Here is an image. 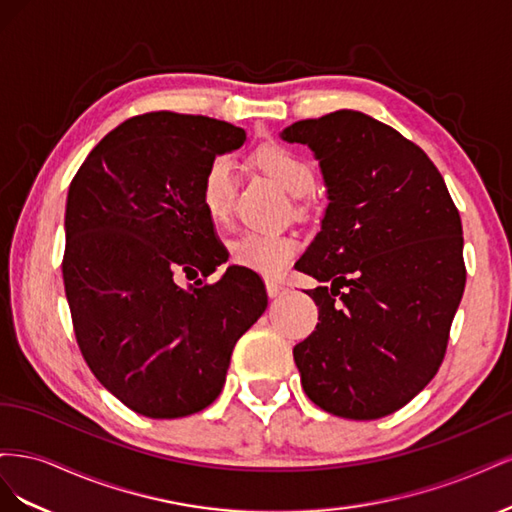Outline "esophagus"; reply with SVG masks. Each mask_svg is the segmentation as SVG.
Segmentation results:
<instances>
[{
  "label": "esophagus",
  "mask_w": 512,
  "mask_h": 512,
  "mask_svg": "<svg viewBox=\"0 0 512 512\" xmlns=\"http://www.w3.org/2000/svg\"><path fill=\"white\" fill-rule=\"evenodd\" d=\"M284 290H286V286H284L282 282H277V280H267V294H269L271 299L280 297V294H284Z\"/></svg>",
  "instance_id": "34e87169"
}]
</instances>
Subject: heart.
<instances>
[{"mask_svg":"<svg viewBox=\"0 0 512 512\" xmlns=\"http://www.w3.org/2000/svg\"><path fill=\"white\" fill-rule=\"evenodd\" d=\"M256 166L273 179L290 196H303L314 185V168L301 153L286 145L269 143L254 153ZM200 200L209 218L220 224L228 218L232 203V166L228 158H213L203 179H200ZM299 250V243L290 235H262V232H247L230 247V256L235 265L250 269L260 275H280Z\"/></svg>","mask_w":512,"mask_h":512,"instance_id":"obj_1","label":"heart"}]
</instances>
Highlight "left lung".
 <instances>
[{
    "label": "left lung",
    "mask_w": 512,
    "mask_h": 512,
    "mask_svg": "<svg viewBox=\"0 0 512 512\" xmlns=\"http://www.w3.org/2000/svg\"><path fill=\"white\" fill-rule=\"evenodd\" d=\"M314 151L327 185L322 228L297 269L322 286L316 331L294 346L305 395L371 421L404 408L442 365L466 288L461 218L427 153L359 111L282 134Z\"/></svg>",
    "instance_id": "obj_1"
}]
</instances>
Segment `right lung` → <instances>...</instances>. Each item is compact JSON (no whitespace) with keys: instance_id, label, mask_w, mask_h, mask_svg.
Masks as SVG:
<instances>
[{"instance_id":"add662e5","label":"right lung","mask_w":512,"mask_h":512,"mask_svg":"<svg viewBox=\"0 0 512 512\" xmlns=\"http://www.w3.org/2000/svg\"><path fill=\"white\" fill-rule=\"evenodd\" d=\"M243 143V128L211 117L136 115L70 183L61 271L76 344L104 389L143 416L213 404L237 339L267 309L265 284L241 267L215 284L175 282L177 271L207 277L228 260L200 179Z\"/></svg>"}]
</instances>
